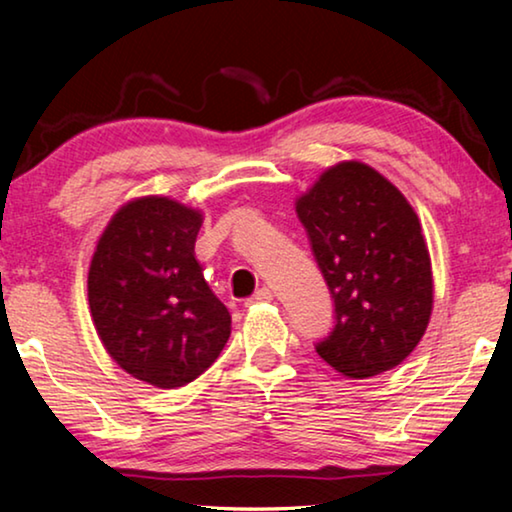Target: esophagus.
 Returning <instances> with one entry per match:
<instances>
[{
    "mask_svg": "<svg viewBox=\"0 0 512 512\" xmlns=\"http://www.w3.org/2000/svg\"><path fill=\"white\" fill-rule=\"evenodd\" d=\"M271 300H273V291L268 287H262L246 300V305H255V302H271Z\"/></svg>",
    "mask_w": 512,
    "mask_h": 512,
    "instance_id": "obj_1",
    "label": "esophagus"
}]
</instances>
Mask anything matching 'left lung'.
<instances>
[{
  "mask_svg": "<svg viewBox=\"0 0 512 512\" xmlns=\"http://www.w3.org/2000/svg\"><path fill=\"white\" fill-rule=\"evenodd\" d=\"M334 305L318 357L352 379L395 368L420 343L433 302L420 221L375 169L341 162L296 205Z\"/></svg>",
  "mask_w": 512,
  "mask_h": 512,
  "instance_id": "8db88e82",
  "label": "left lung"
}]
</instances>
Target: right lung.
Here are the masks:
<instances>
[{
	"instance_id": "obj_1",
	"label": "right lung",
	"mask_w": 512,
	"mask_h": 512,
	"mask_svg": "<svg viewBox=\"0 0 512 512\" xmlns=\"http://www.w3.org/2000/svg\"><path fill=\"white\" fill-rule=\"evenodd\" d=\"M201 214L160 196L112 216L92 257L88 300L103 345L133 377L178 388L212 366L230 314L194 257Z\"/></svg>"
}]
</instances>
